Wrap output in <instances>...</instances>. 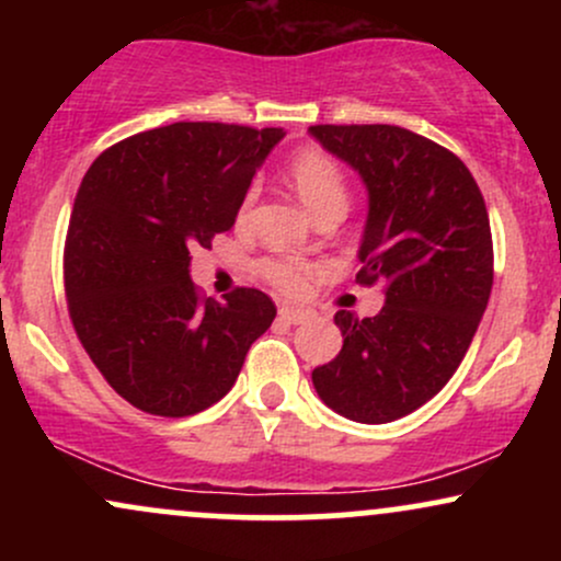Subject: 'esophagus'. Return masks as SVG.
Segmentation results:
<instances>
[{
  "label": "esophagus",
  "instance_id": "1",
  "mask_svg": "<svg viewBox=\"0 0 561 561\" xmlns=\"http://www.w3.org/2000/svg\"><path fill=\"white\" fill-rule=\"evenodd\" d=\"M279 319L287 321V324H302V321L313 319V311H306V308L282 306V308H279Z\"/></svg>",
  "mask_w": 561,
  "mask_h": 561
}]
</instances>
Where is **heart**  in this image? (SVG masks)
<instances>
[{
	"instance_id": "b5f03b06",
	"label": "heart",
	"mask_w": 561,
	"mask_h": 561,
	"mask_svg": "<svg viewBox=\"0 0 561 561\" xmlns=\"http://www.w3.org/2000/svg\"><path fill=\"white\" fill-rule=\"evenodd\" d=\"M287 179L293 184L295 195L306 205L308 214L313 218L324 214V210H343L347 205V182L340 171V165L317 150V147H306V150L295 152L287 165ZM255 203V192L250 190L240 205V221H244ZM261 274L268 285L279 289L285 295H298L306 289L308 276L313 274V266L298 259H263Z\"/></svg>"
}]
</instances>
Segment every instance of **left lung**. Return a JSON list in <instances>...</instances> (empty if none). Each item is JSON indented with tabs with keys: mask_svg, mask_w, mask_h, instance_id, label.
I'll return each mask as SVG.
<instances>
[{
	"mask_svg": "<svg viewBox=\"0 0 561 561\" xmlns=\"http://www.w3.org/2000/svg\"><path fill=\"white\" fill-rule=\"evenodd\" d=\"M308 131L362 176L369 214L356 282H385L377 317L334 313L343 351L313 369V388L345 420H401L454 377L485 313L493 287L485 199L454 152L409 128Z\"/></svg>",
	"mask_w": 561,
	"mask_h": 561,
	"instance_id": "1",
	"label": "left lung"
}]
</instances>
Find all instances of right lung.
Listing matches in <instances>:
<instances>
[{"label": "right lung", "mask_w": 561, "mask_h": 561, "mask_svg": "<svg viewBox=\"0 0 561 561\" xmlns=\"http://www.w3.org/2000/svg\"><path fill=\"white\" fill-rule=\"evenodd\" d=\"M282 128L171 124L102 152L76 195L66 298L83 351L107 385L156 416H192L237 382L272 327L266 293L197 295L190 250L234 227Z\"/></svg>", "instance_id": "right-lung-1"}]
</instances>
